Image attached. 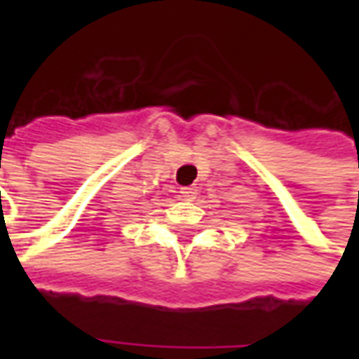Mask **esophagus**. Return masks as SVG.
<instances>
[{
	"label": "esophagus",
	"instance_id": "34e87169",
	"mask_svg": "<svg viewBox=\"0 0 359 359\" xmlns=\"http://www.w3.org/2000/svg\"><path fill=\"white\" fill-rule=\"evenodd\" d=\"M196 194H198V187H182L180 188V198H184V200H194Z\"/></svg>",
	"mask_w": 359,
	"mask_h": 359
}]
</instances>
